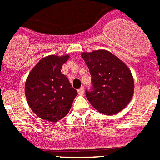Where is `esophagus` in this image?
<instances>
[{"label": "esophagus", "instance_id": "esophagus-1", "mask_svg": "<svg viewBox=\"0 0 160 160\" xmlns=\"http://www.w3.org/2000/svg\"><path fill=\"white\" fill-rule=\"evenodd\" d=\"M78 93L79 95H83V94H84V88H83V87H81L80 89H78Z\"/></svg>", "mask_w": 160, "mask_h": 160}]
</instances>
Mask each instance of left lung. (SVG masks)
<instances>
[{
	"label": "left lung",
	"mask_w": 160,
	"mask_h": 160,
	"mask_svg": "<svg viewBox=\"0 0 160 160\" xmlns=\"http://www.w3.org/2000/svg\"><path fill=\"white\" fill-rule=\"evenodd\" d=\"M92 87L86 90L90 104L98 112L111 115L127 107L134 94V79L129 68L107 50L82 53Z\"/></svg>",
	"instance_id": "1"
}]
</instances>
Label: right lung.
<instances>
[{"mask_svg": "<svg viewBox=\"0 0 160 160\" xmlns=\"http://www.w3.org/2000/svg\"><path fill=\"white\" fill-rule=\"evenodd\" d=\"M69 55H49L40 60L28 76L25 92L28 104L42 119L58 122L69 113L77 90L61 73Z\"/></svg>", "mask_w": 160, "mask_h": 160, "instance_id": "add662e5", "label": "right lung"}]
</instances>
